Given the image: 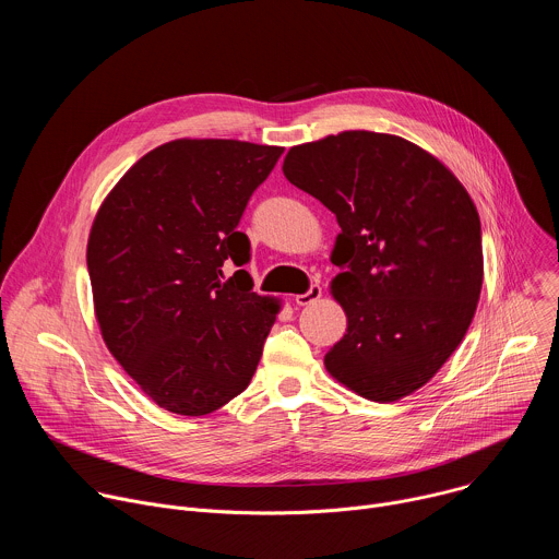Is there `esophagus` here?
Listing matches in <instances>:
<instances>
[{
    "instance_id": "obj_1",
    "label": "esophagus",
    "mask_w": 559,
    "mask_h": 559,
    "mask_svg": "<svg viewBox=\"0 0 559 559\" xmlns=\"http://www.w3.org/2000/svg\"><path fill=\"white\" fill-rule=\"evenodd\" d=\"M321 296H323V287L318 285V283H311L309 289H307L305 294H298L294 300H296V305H311V302H316Z\"/></svg>"
}]
</instances>
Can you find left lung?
Segmentation results:
<instances>
[{
    "label": "left lung",
    "instance_id": "8db88e82",
    "mask_svg": "<svg viewBox=\"0 0 559 559\" xmlns=\"http://www.w3.org/2000/svg\"><path fill=\"white\" fill-rule=\"evenodd\" d=\"M283 175L336 214L332 294L347 334L328 371L376 403L429 382L462 343L483 289V229L462 183L423 147L349 130L294 145Z\"/></svg>",
    "mask_w": 559,
    "mask_h": 559
}]
</instances>
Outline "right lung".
I'll return each mask as SVG.
<instances>
[{"label": "right lung", "mask_w": 559, "mask_h": 559, "mask_svg": "<svg viewBox=\"0 0 559 559\" xmlns=\"http://www.w3.org/2000/svg\"><path fill=\"white\" fill-rule=\"evenodd\" d=\"M283 147L179 139L154 147L104 201L88 238V274L110 354L152 401L205 416L241 393L278 305L246 270L238 223Z\"/></svg>", "instance_id": "1"}]
</instances>
